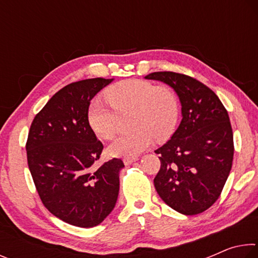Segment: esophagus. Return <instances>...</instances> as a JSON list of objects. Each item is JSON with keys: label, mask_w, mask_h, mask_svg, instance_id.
Returning <instances> with one entry per match:
<instances>
[{"label": "esophagus", "mask_w": 258, "mask_h": 258, "mask_svg": "<svg viewBox=\"0 0 258 258\" xmlns=\"http://www.w3.org/2000/svg\"><path fill=\"white\" fill-rule=\"evenodd\" d=\"M135 160H138L137 157H132V158H124V159H123L124 164H125L126 166H127V165H131L132 163H134Z\"/></svg>", "instance_id": "obj_1"}]
</instances>
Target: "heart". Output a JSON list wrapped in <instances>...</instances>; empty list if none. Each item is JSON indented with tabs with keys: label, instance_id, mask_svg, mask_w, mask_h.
Returning a JSON list of instances; mask_svg holds the SVG:
<instances>
[{
	"label": "heart",
	"instance_id": "b5f03b06",
	"mask_svg": "<svg viewBox=\"0 0 258 258\" xmlns=\"http://www.w3.org/2000/svg\"><path fill=\"white\" fill-rule=\"evenodd\" d=\"M104 98L111 109L101 100L91 101L86 119L97 137L110 140L117 133L120 117L132 113L130 118L133 132L119 135L110 143L109 154L116 157H134L156 139H168L176 128L180 106L176 94L165 86L141 80H126L108 87Z\"/></svg>",
	"mask_w": 258,
	"mask_h": 258
}]
</instances>
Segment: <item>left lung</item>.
Returning <instances> with one entry per match:
<instances>
[{
	"label": "left lung",
	"instance_id": "8db88e82",
	"mask_svg": "<svg viewBox=\"0 0 258 258\" xmlns=\"http://www.w3.org/2000/svg\"><path fill=\"white\" fill-rule=\"evenodd\" d=\"M147 80L164 82L175 91L182 120L159 155L154 184L159 197L184 215L206 211L220 197L232 167L233 133L221 100L202 82L173 72H156Z\"/></svg>",
	"mask_w": 258,
	"mask_h": 258
}]
</instances>
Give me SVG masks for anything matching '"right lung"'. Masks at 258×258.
Segmentation results:
<instances>
[{"mask_svg": "<svg viewBox=\"0 0 258 258\" xmlns=\"http://www.w3.org/2000/svg\"><path fill=\"white\" fill-rule=\"evenodd\" d=\"M112 81L90 78L62 87L35 116L26 143L28 167L43 205L80 228L99 225L118 198L123 160L95 166L103 146L86 119L91 100Z\"/></svg>", "mask_w": 258, "mask_h": 258, "instance_id": "1", "label": "right lung"}]
</instances>
